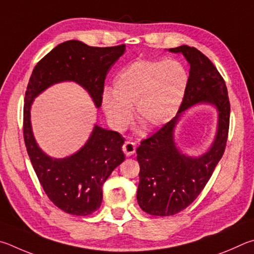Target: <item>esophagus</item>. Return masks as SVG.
I'll use <instances>...</instances> for the list:
<instances>
[{"mask_svg":"<svg viewBox=\"0 0 254 254\" xmlns=\"http://www.w3.org/2000/svg\"><path fill=\"white\" fill-rule=\"evenodd\" d=\"M123 150L126 156H131V155L136 152V145L130 140L125 141L123 145Z\"/></svg>","mask_w":254,"mask_h":254,"instance_id":"34e87169","label":"esophagus"}]
</instances>
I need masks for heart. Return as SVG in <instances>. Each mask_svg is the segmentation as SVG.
Returning <instances> with one entry per match:
<instances>
[{
	"mask_svg": "<svg viewBox=\"0 0 254 254\" xmlns=\"http://www.w3.org/2000/svg\"><path fill=\"white\" fill-rule=\"evenodd\" d=\"M188 82V72L175 59L137 60L115 78L113 93L104 92L102 107L117 129H124L129 124L132 107L137 122L154 129L177 114Z\"/></svg>",
	"mask_w": 254,
	"mask_h": 254,
	"instance_id": "obj_1",
	"label": "heart"
}]
</instances>
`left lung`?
Here are the masks:
<instances>
[{
    "mask_svg": "<svg viewBox=\"0 0 254 254\" xmlns=\"http://www.w3.org/2000/svg\"><path fill=\"white\" fill-rule=\"evenodd\" d=\"M182 53L190 65L186 91L174 118L137 148L139 184L137 202L150 215L168 216L194 202L223 156L230 126V100L225 81L212 61L194 47L170 49ZM199 102L214 104L219 111L218 134L212 147L199 158H189L177 149L174 128L180 114Z\"/></svg>",
    "mask_w": 254,
    "mask_h": 254,
    "instance_id": "1",
    "label": "left lung"
}]
</instances>
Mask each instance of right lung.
I'll list each match as a JSON object with an SVG mask.
<instances>
[{
    "label": "right lung",
    "mask_w": 254,
    "mask_h": 254,
    "mask_svg": "<svg viewBox=\"0 0 254 254\" xmlns=\"http://www.w3.org/2000/svg\"><path fill=\"white\" fill-rule=\"evenodd\" d=\"M126 46L89 47L70 40L57 46L34 66L26 87L23 137L30 161L50 201L65 213L91 214L101 205L102 185L124 162V137L117 131L95 126L82 148L69 157L51 158L39 148L32 134L30 108L39 93L53 83L74 81L86 89L97 107L101 106L105 79L124 55Z\"/></svg>",
    "instance_id": "1"
}]
</instances>
